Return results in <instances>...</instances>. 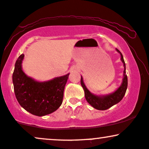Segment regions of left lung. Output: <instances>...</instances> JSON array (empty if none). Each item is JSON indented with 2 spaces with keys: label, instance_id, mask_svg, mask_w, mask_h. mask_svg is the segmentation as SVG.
Listing matches in <instances>:
<instances>
[{
  "label": "left lung",
  "instance_id": "obj_1",
  "mask_svg": "<svg viewBox=\"0 0 149 149\" xmlns=\"http://www.w3.org/2000/svg\"><path fill=\"white\" fill-rule=\"evenodd\" d=\"M116 51L120 53V59L122 62L123 63L124 71H123V78L122 83L120 86L119 87L115 92H112L111 94H108L105 95H94L93 93L90 92V90L87 88L85 86L84 82H83V78L81 76L80 79V84L83 87V90L85 92V97L86 99L87 102H88L92 107L97 110H107L115 104H118V102L122 100L123 97L125 95L126 90L127 88V76L126 75L125 71V63L123 54L118 49H116Z\"/></svg>",
  "mask_w": 149,
  "mask_h": 149
}]
</instances>
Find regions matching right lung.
<instances>
[{
  "mask_svg": "<svg viewBox=\"0 0 149 149\" xmlns=\"http://www.w3.org/2000/svg\"><path fill=\"white\" fill-rule=\"evenodd\" d=\"M24 57V54L18 57L13 74L15 97L19 104L33 115L44 116L52 113L62 104L69 73L47 81H37L22 70Z\"/></svg>",
  "mask_w": 149,
  "mask_h": 149,
  "instance_id": "right-lung-1",
  "label": "right lung"
}]
</instances>
